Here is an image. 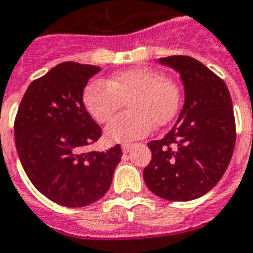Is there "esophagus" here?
<instances>
[{
	"instance_id": "1",
	"label": "esophagus",
	"mask_w": 253,
	"mask_h": 253,
	"mask_svg": "<svg viewBox=\"0 0 253 253\" xmlns=\"http://www.w3.org/2000/svg\"><path fill=\"white\" fill-rule=\"evenodd\" d=\"M132 148H133V145H132V144H123V145H121V149H123V152H124V153H128V152H130V149H132Z\"/></svg>"
}]
</instances>
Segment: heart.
<instances>
[{"label": "heart", "instance_id": "1", "mask_svg": "<svg viewBox=\"0 0 253 253\" xmlns=\"http://www.w3.org/2000/svg\"><path fill=\"white\" fill-rule=\"evenodd\" d=\"M84 105L97 123H108L126 102L128 113L106 126V136L116 142H129L151 132L153 123L165 125L177 115L181 90L177 84L151 68L123 70L108 81H93L84 89Z\"/></svg>", "mask_w": 253, "mask_h": 253}]
</instances>
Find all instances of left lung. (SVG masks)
<instances>
[{"label":"left lung","instance_id":"obj_1","mask_svg":"<svg viewBox=\"0 0 253 253\" xmlns=\"http://www.w3.org/2000/svg\"><path fill=\"white\" fill-rule=\"evenodd\" d=\"M159 62L180 73L185 101L173 128L161 140L148 142L152 160L144 181L165 200H195L219 183L232 157V100L223 80L195 58L170 56Z\"/></svg>","mask_w":253,"mask_h":253}]
</instances>
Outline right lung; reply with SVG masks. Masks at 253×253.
<instances>
[{
    "label": "right lung",
    "mask_w": 253,
    "mask_h": 253,
    "mask_svg": "<svg viewBox=\"0 0 253 253\" xmlns=\"http://www.w3.org/2000/svg\"><path fill=\"white\" fill-rule=\"evenodd\" d=\"M101 68L66 61L26 89L14 121V140L24 170L43 196L77 208L100 200L111 187L121 148L83 152L101 137V128L83 102L89 79Z\"/></svg>",
    "instance_id": "1"
}]
</instances>
